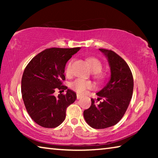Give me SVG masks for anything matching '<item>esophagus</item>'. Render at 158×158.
Wrapping results in <instances>:
<instances>
[{
	"label": "esophagus",
	"instance_id": "obj_1",
	"mask_svg": "<svg viewBox=\"0 0 158 158\" xmlns=\"http://www.w3.org/2000/svg\"><path fill=\"white\" fill-rule=\"evenodd\" d=\"M80 98H81V96L79 95H77V100H79V99H80Z\"/></svg>",
	"mask_w": 158,
	"mask_h": 158
}]
</instances>
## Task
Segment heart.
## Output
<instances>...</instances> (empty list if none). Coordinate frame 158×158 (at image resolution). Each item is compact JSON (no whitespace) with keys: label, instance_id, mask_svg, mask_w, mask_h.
I'll return each mask as SVG.
<instances>
[{"label":"heart","instance_id":"1","mask_svg":"<svg viewBox=\"0 0 158 158\" xmlns=\"http://www.w3.org/2000/svg\"><path fill=\"white\" fill-rule=\"evenodd\" d=\"M87 61L89 63V65L91 70L95 74V77L98 79L102 78V75L100 73V71L102 69V64L101 61L95 57L88 58ZM72 63L73 62L70 61L66 65L65 74L68 76H69L71 74ZM69 87L74 91L78 93V94H84L87 90L93 89L94 85L90 81H87V80L83 79H77L70 83Z\"/></svg>","mask_w":158,"mask_h":158}]
</instances>
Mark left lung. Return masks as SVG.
Returning <instances> with one entry per match:
<instances>
[{
	"label": "left lung",
	"instance_id": "8db88e82",
	"mask_svg": "<svg viewBox=\"0 0 158 158\" xmlns=\"http://www.w3.org/2000/svg\"><path fill=\"white\" fill-rule=\"evenodd\" d=\"M106 58L111 68V78L105 87L97 93L99 105L91 99V105L84 111V117L90 127L105 129L121 121L132 99L134 81L129 66L123 58L111 50L99 49Z\"/></svg>",
	"mask_w": 158,
	"mask_h": 158
}]
</instances>
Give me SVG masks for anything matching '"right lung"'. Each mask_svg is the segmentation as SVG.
<instances>
[{"mask_svg": "<svg viewBox=\"0 0 158 158\" xmlns=\"http://www.w3.org/2000/svg\"><path fill=\"white\" fill-rule=\"evenodd\" d=\"M80 47L50 48L42 51L28 63L21 79V95L29 116L37 124L46 128L56 127L64 121L66 109L77 99L70 89L66 94L53 95L63 85L67 62Z\"/></svg>", "mask_w": 158, "mask_h": 158, "instance_id": "right-lung-1", "label": "right lung"}]
</instances>
